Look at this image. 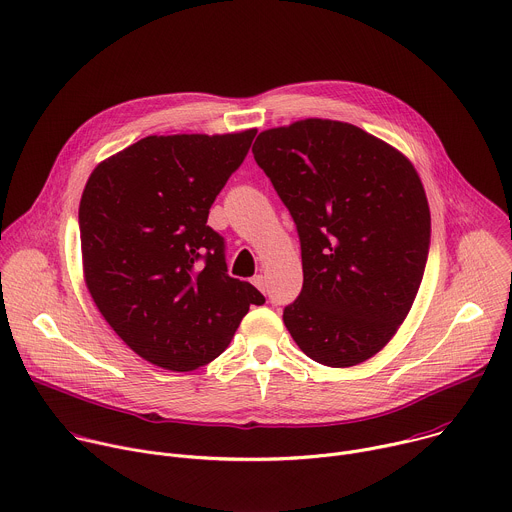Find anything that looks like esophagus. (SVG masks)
Segmentation results:
<instances>
[{
	"label": "esophagus",
	"instance_id": "34e87169",
	"mask_svg": "<svg viewBox=\"0 0 512 512\" xmlns=\"http://www.w3.org/2000/svg\"><path fill=\"white\" fill-rule=\"evenodd\" d=\"M251 281H253V285H255L257 289L265 291V277H263V275H255Z\"/></svg>",
	"mask_w": 512,
	"mask_h": 512
}]
</instances>
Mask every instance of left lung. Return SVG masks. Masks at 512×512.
Here are the masks:
<instances>
[{"instance_id": "obj_1", "label": "left lung", "mask_w": 512, "mask_h": 512, "mask_svg": "<svg viewBox=\"0 0 512 512\" xmlns=\"http://www.w3.org/2000/svg\"><path fill=\"white\" fill-rule=\"evenodd\" d=\"M253 156L302 243L304 287L283 310L285 328L326 367L373 358L425 271L431 216L417 170L387 141L318 117L261 131Z\"/></svg>"}]
</instances>
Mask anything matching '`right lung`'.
I'll return each instance as SVG.
<instances>
[{"instance_id": "1", "label": "right lung", "mask_w": 512, "mask_h": 512, "mask_svg": "<svg viewBox=\"0 0 512 512\" xmlns=\"http://www.w3.org/2000/svg\"><path fill=\"white\" fill-rule=\"evenodd\" d=\"M257 129L148 135L103 160L79 206L83 277L115 334L174 373L204 367L265 298L227 273L206 221Z\"/></svg>"}]
</instances>
